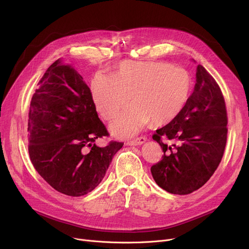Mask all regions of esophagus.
<instances>
[{"instance_id":"esophagus-1","label":"esophagus","mask_w":249,"mask_h":249,"mask_svg":"<svg viewBox=\"0 0 249 249\" xmlns=\"http://www.w3.org/2000/svg\"><path fill=\"white\" fill-rule=\"evenodd\" d=\"M146 141V138L144 136H140L137 138H134L132 140H128L127 141V145H140L142 143H144Z\"/></svg>"}]
</instances>
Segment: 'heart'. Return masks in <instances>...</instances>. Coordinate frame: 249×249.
I'll use <instances>...</instances> for the list:
<instances>
[{"instance_id": "heart-1", "label": "heart", "mask_w": 249, "mask_h": 249, "mask_svg": "<svg viewBox=\"0 0 249 249\" xmlns=\"http://www.w3.org/2000/svg\"><path fill=\"white\" fill-rule=\"evenodd\" d=\"M193 87L192 75L184 68L167 62L123 61L113 75L96 74L91 97L99 114L111 121L132 96L134 103L112 125L116 135L128 137L150 120L161 125L176 119L188 105Z\"/></svg>"}]
</instances>
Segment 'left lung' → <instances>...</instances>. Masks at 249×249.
<instances>
[{"label": "left lung", "instance_id": "1", "mask_svg": "<svg viewBox=\"0 0 249 249\" xmlns=\"http://www.w3.org/2000/svg\"><path fill=\"white\" fill-rule=\"evenodd\" d=\"M196 81L184 111L152 135L163 155L151 166V175L161 189L175 195L203 187L220 164L226 146L228 118L221 89L200 64ZM162 138L173 141V145L167 146Z\"/></svg>", "mask_w": 249, "mask_h": 249}]
</instances>
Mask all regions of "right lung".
Instances as JSON below:
<instances>
[{
    "label": "right lung",
    "instance_id": "right-lung-1",
    "mask_svg": "<svg viewBox=\"0 0 249 249\" xmlns=\"http://www.w3.org/2000/svg\"><path fill=\"white\" fill-rule=\"evenodd\" d=\"M28 119L30 160L57 192L81 197L93 191L106 175L124 143L110 141L99 119L90 89L71 65L57 59L47 69L31 99Z\"/></svg>",
    "mask_w": 249,
    "mask_h": 249
}]
</instances>
